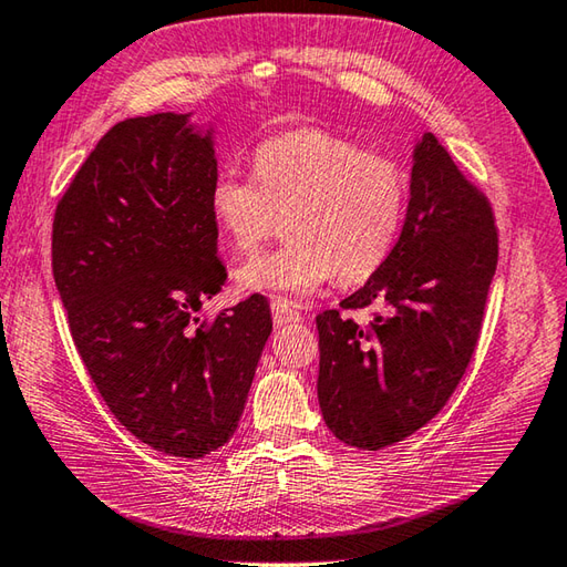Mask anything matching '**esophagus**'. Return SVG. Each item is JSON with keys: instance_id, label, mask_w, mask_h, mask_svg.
<instances>
[{"instance_id": "esophagus-1", "label": "esophagus", "mask_w": 567, "mask_h": 567, "mask_svg": "<svg viewBox=\"0 0 567 567\" xmlns=\"http://www.w3.org/2000/svg\"><path fill=\"white\" fill-rule=\"evenodd\" d=\"M270 307H272V319H275L277 327L302 321V315H299V309H295L290 302H285V299H272Z\"/></svg>"}]
</instances>
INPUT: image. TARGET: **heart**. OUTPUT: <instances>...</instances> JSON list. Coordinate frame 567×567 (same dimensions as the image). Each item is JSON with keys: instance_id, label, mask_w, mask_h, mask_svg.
<instances>
[{"instance_id": "heart-1", "label": "heart", "mask_w": 567, "mask_h": 567, "mask_svg": "<svg viewBox=\"0 0 567 567\" xmlns=\"http://www.w3.org/2000/svg\"><path fill=\"white\" fill-rule=\"evenodd\" d=\"M405 202L401 164L317 127L265 140L252 179L224 172L208 192L210 218L236 252L258 250L285 218L290 243L236 270L240 290L280 299L312 295L334 275H373L393 250Z\"/></svg>"}]
</instances>
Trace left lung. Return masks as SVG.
Here are the masks:
<instances>
[{
  "label": "left lung",
  "mask_w": 567,
  "mask_h": 567,
  "mask_svg": "<svg viewBox=\"0 0 567 567\" xmlns=\"http://www.w3.org/2000/svg\"><path fill=\"white\" fill-rule=\"evenodd\" d=\"M489 198L432 132L413 154L401 238L341 309L381 305L365 327L339 309L317 317V395L327 427L359 450H383L435 417L482 334L496 272Z\"/></svg>",
  "instance_id": "left-lung-1"
}]
</instances>
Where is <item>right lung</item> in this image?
Masks as SVG:
<instances>
[{"mask_svg": "<svg viewBox=\"0 0 567 567\" xmlns=\"http://www.w3.org/2000/svg\"><path fill=\"white\" fill-rule=\"evenodd\" d=\"M214 137L188 115L110 127L53 216L51 268L87 373L144 445L198 460L230 440L272 331L262 295L196 317L226 268L208 210Z\"/></svg>", "mask_w": 567, "mask_h": 567, "instance_id": "obj_1", "label": "right lung"}]
</instances>
